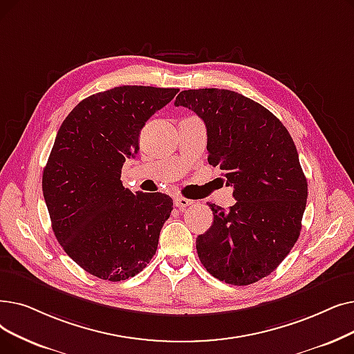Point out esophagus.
Listing matches in <instances>:
<instances>
[{"label": "esophagus", "instance_id": "1", "mask_svg": "<svg viewBox=\"0 0 354 354\" xmlns=\"http://www.w3.org/2000/svg\"><path fill=\"white\" fill-rule=\"evenodd\" d=\"M174 204H175V207H178L179 209H185L187 207L192 205V204H194V201H191V199L183 198V196H176V198H175V201H174Z\"/></svg>", "mask_w": 354, "mask_h": 354}]
</instances>
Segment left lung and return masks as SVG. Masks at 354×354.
Masks as SVG:
<instances>
[{
	"instance_id": "left-lung-1",
	"label": "left lung",
	"mask_w": 354,
	"mask_h": 354,
	"mask_svg": "<svg viewBox=\"0 0 354 354\" xmlns=\"http://www.w3.org/2000/svg\"><path fill=\"white\" fill-rule=\"evenodd\" d=\"M187 106L207 127L208 162L220 166L236 204H215L209 230L196 239L204 268L225 283L250 285L270 274L294 248L308 183L286 127L263 105L239 92L188 89Z\"/></svg>"
}]
</instances>
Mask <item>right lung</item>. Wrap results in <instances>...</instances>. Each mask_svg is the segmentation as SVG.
Returning <instances> with one entry per match:
<instances>
[{
    "mask_svg": "<svg viewBox=\"0 0 354 354\" xmlns=\"http://www.w3.org/2000/svg\"><path fill=\"white\" fill-rule=\"evenodd\" d=\"M178 88L122 85L82 100L64 120L41 188L53 233L88 273L120 282L155 256L172 198L122 187L121 169L139 151L146 121Z\"/></svg>",
    "mask_w": 354,
    "mask_h": 354,
    "instance_id": "1",
    "label": "right lung"
}]
</instances>
